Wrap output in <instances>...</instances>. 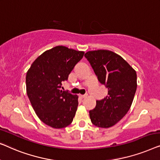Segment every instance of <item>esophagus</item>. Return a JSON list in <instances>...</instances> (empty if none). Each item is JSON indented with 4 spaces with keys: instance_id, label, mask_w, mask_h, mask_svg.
I'll return each instance as SVG.
<instances>
[{
    "instance_id": "obj_1",
    "label": "esophagus",
    "mask_w": 160,
    "mask_h": 160,
    "mask_svg": "<svg viewBox=\"0 0 160 160\" xmlns=\"http://www.w3.org/2000/svg\"><path fill=\"white\" fill-rule=\"evenodd\" d=\"M86 96H87V95H85H85H80V97L81 98H84L86 97Z\"/></svg>"
}]
</instances>
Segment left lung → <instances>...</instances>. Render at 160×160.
Instances as JSON below:
<instances>
[{
    "label": "left lung",
    "mask_w": 160,
    "mask_h": 160,
    "mask_svg": "<svg viewBox=\"0 0 160 160\" xmlns=\"http://www.w3.org/2000/svg\"><path fill=\"white\" fill-rule=\"evenodd\" d=\"M98 80L108 89V95L96 101L90 110L91 122L110 128L118 122L131 107L137 88L136 71L120 55L107 50L88 51L85 54Z\"/></svg>",
    "instance_id": "8db88e82"
}]
</instances>
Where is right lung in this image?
<instances>
[{"instance_id":"add662e5","label":"right lung","mask_w":160,"mask_h":160,"mask_svg":"<svg viewBox=\"0 0 160 160\" xmlns=\"http://www.w3.org/2000/svg\"><path fill=\"white\" fill-rule=\"evenodd\" d=\"M83 55V51L56 46L36 58L27 72V94L33 109L51 128H63L72 122L78 96L60 88Z\"/></svg>"}]
</instances>
